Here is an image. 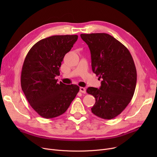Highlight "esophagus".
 Masks as SVG:
<instances>
[{
    "instance_id": "34e87169",
    "label": "esophagus",
    "mask_w": 157,
    "mask_h": 157,
    "mask_svg": "<svg viewBox=\"0 0 157 157\" xmlns=\"http://www.w3.org/2000/svg\"><path fill=\"white\" fill-rule=\"evenodd\" d=\"M79 91L80 92L83 93V94H85L86 93V88L84 87H80L79 88Z\"/></svg>"
}]
</instances>
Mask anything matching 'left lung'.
Returning a JSON list of instances; mask_svg holds the SVG:
<instances>
[{
    "label": "left lung",
    "mask_w": 157,
    "mask_h": 157,
    "mask_svg": "<svg viewBox=\"0 0 157 157\" xmlns=\"http://www.w3.org/2000/svg\"><path fill=\"white\" fill-rule=\"evenodd\" d=\"M91 53L93 72L102 79L100 88L89 87L88 94L95 98L92 112L111 120L117 117L131 101L137 82V71L128 49L105 33L81 34Z\"/></svg>",
    "instance_id": "8db88e82"
}]
</instances>
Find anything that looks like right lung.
<instances>
[{
	"label": "right lung",
	"instance_id": "right-lung-1",
	"mask_svg": "<svg viewBox=\"0 0 157 157\" xmlns=\"http://www.w3.org/2000/svg\"><path fill=\"white\" fill-rule=\"evenodd\" d=\"M77 35L53 36L33 46L25 59L21 86L32 108L40 117L53 118L63 114L79 90L76 85L59 83L55 79L65 54Z\"/></svg>",
	"mask_w": 157,
	"mask_h": 157
}]
</instances>
